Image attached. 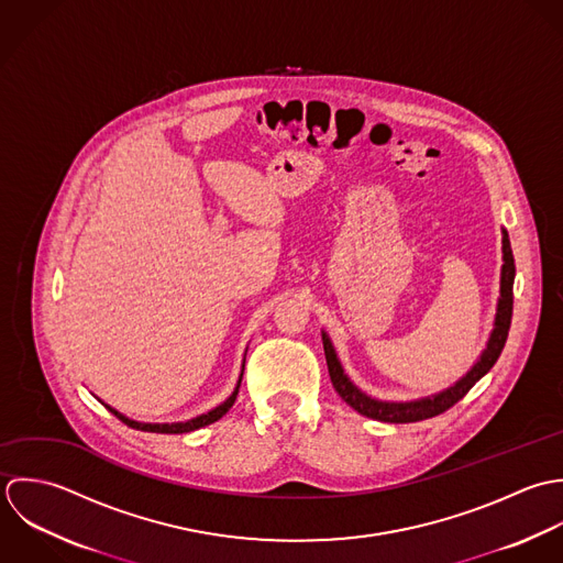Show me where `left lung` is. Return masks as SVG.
I'll return each instance as SVG.
<instances>
[{
    "label": "left lung",
    "instance_id": "obj_1",
    "mask_svg": "<svg viewBox=\"0 0 563 563\" xmlns=\"http://www.w3.org/2000/svg\"><path fill=\"white\" fill-rule=\"evenodd\" d=\"M514 276H516L514 252H511L509 234H507V230H503L500 300H498L494 331L489 335L487 347L483 350L481 358L474 363V367L454 387H450V389L438 394V396L413 400V402H383V400H374V398L365 396L363 391H358L350 383V378L341 369V363L338 361V354L333 350L331 339L322 335L327 365H329V374H331L335 391L354 411H358L361 416L378 420V422H389V424L420 422V420H429V418H435V416L449 411L452 405H456L476 385V380H481L494 367V363L498 361V356H500V352L505 347V341H507V335H509V327H511V313H514Z\"/></svg>",
    "mask_w": 563,
    "mask_h": 563
}]
</instances>
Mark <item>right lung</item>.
I'll list each match as a JSON object with an SVG mask.
<instances>
[{"instance_id": "right-lung-1", "label": "right lung", "mask_w": 563, "mask_h": 563, "mask_svg": "<svg viewBox=\"0 0 563 563\" xmlns=\"http://www.w3.org/2000/svg\"><path fill=\"white\" fill-rule=\"evenodd\" d=\"M239 385H241V378H239ZM239 385H236V389L232 391V396L225 400L224 405H220V407H216L213 411H209V413H205V416H198V418H194V420H189V422H178V424H139V422H132V420L123 418L121 413H117V411L111 409V407H107V409H109V411H113L114 416H117L125 427H130V429L147 431V433H167V435H178V433H189V431H196V429H202V427H207V424L218 422L222 416L228 413V409L234 405L236 394H239Z\"/></svg>"}]
</instances>
